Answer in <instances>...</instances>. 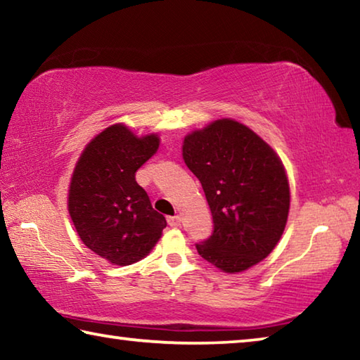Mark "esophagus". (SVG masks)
I'll list each match as a JSON object with an SVG mask.
<instances>
[{
  "mask_svg": "<svg viewBox=\"0 0 360 360\" xmlns=\"http://www.w3.org/2000/svg\"><path fill=\"white\" fill-rule=\"evenodd\" d=\"M168 224H169V227H179L181 225V216H172V217H168Z\"/></svg>",
  "mask_w": 360,
  "mask_h": 360,
  "instance_id": "obj_1",
  "label": "esophagus"
}]
</instances>
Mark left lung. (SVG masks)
Returning <instances> with one entry per match:
<instances>
[{
    "instance_id": "left-lung-1",
    "label": "left lung",
    "mask_w": 360,
    "mask_h": 360,
    "mask_svg": "<svg viewBox=\"0 0 360 360\" xmlns=\"http://www.w3.org/2000/svg\"><path fill=\"white\" fill-rule=\"evenodd\" d=\"M182 157L202 182L214 230L197 251L225 273L270 254L288 222L290 193L276 152L246 125L214 120L184 138Z\"/></svg>"
}]
</instances>
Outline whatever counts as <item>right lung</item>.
Here are the masks:
<instances>
[{
  "label": "right lung",
  "mask_w": 360,
  "mask_h": 360,
  "mask_svg": "<svg viewBox=\"0 0 360 360\" xmlns=\"http://www.w3.org/2000/svg\"><path fill=\"white\" fill-rule=\"evenodd\" d=\"M158 143L157 135L138 138L115 124L85 146L76 163L68 193L71 221L84 245L112 265L146 257L167 227L135 179Z\"/></svg>",
  "instance_id": "obj_1"
}]
</instances>
